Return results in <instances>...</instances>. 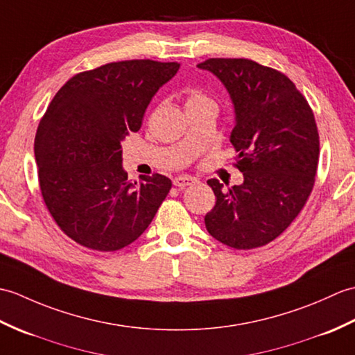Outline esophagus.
Listing matches in <instances>:
<instances>
[{"instance_id":"esophagus-1","label":"esophagus","mask_w":355,"mask_h":355,"mask_svg":"<svg viewBox=\"0 0 355 355\" xmlns=\"http://www.w3.org/2000/svg\"><path fill=\"white\" fill-rule=\"evenodd\" d=\"M198 182V179H194L191 176H178L173 179V184H175L178 188H185L188 185H193Z\"/></svg>"}]
</instances>
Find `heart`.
Segmentation results:
<instances>
[{
  "label": "heart",
  "mask_w": 355,
  "mask_h": 355,
  "mask_svg": "<svg viewBox=\"0 0 355 355\" xmlns=\"http://www.w3.org/2000/svg\"><path fill=\"white\" fill-rule=\"evenodd\" d=\"M209 97L205 96L200 91H193L190 96L187 98L185 106H196V105H202V103H209Z\"/></svg>",
  "instance_id": "b5f03b06"
}]
</instances>
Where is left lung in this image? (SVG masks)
Instances as JSON below:
<instances>
[{"instance_id":"obj_1","label":"left lung","mask_w":355,"mask_h":355,"mask_svg":"<svg viewBox=\"0 0 355 355\" xmlns=\"http://www.w3.org/2000/svg\"><path fill=\"white\" fill-rule=\"evenodd\" d=\"M225 85L234 105L231 143L243 184L208 185L216 205L205 226L220 243L255 249L284 232L309 199L319 161L310 105L279 71L249 59H208L198 65Z\"/></svg>"}]
</instances>
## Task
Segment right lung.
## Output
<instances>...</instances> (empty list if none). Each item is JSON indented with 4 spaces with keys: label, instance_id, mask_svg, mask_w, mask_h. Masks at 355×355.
I'll return each instance as SVG.
<instances>
[{
    "label": "right lung",
    "instance_id": "1",
    "mask_svg": "<svg viewBox=\"0 0 355 355\" xmlns=\"http://www.w3.org/2000/svg\"><path fill=\"white\" fill-rule=\"evenodd\" d=\"M178 62H112L62 86L35 138L37 178L54 222L82 246L112 252L129 246L153 220L171 188L162 175L130 182L121 141L138 132L157 89Z\"/></svg>",
    "mask_w": 355,
    "mask_h": 355
}]
</instances>
